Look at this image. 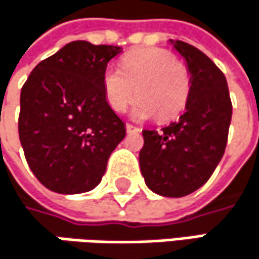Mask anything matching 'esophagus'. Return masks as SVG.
Instances as JSON below:
<instances>
[{"instance_id": "obj_1", "label": "esophagus", "mask_w": 259, "mask_h": 259, "mask_svg": "<svg viewBox=\"0 0 259 259\" xmlns=\"http://www.w3.org/2000/svg\"><path fill=\"white\" fill-rule=\"evenodd\" d=\"M126 130L129 132V133H132V132H141V129L139 127H136V126H133V124H126Z\"/></svg>"}]
</instances>
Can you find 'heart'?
I'll return each mask as SVG.
<instances>
[{
    "instance_id": "1",
    "label": "heart",
    "mask_w": 259,
    "mask_h": 259,
    "mask_svg": "<svg viewBox=\"0 0 259 259\" xmlns=\"http://www.w3.org/2000/svg\"><path fill=\"white\" fill-rule=\"evenodd\" d=\"M108 105L123 112L138 96L133 117L138 120L156 115L159 121L176 118L187 105L190 75L184 63L162 48H142L126 54L120 70L108 69L103 75Z\"/></svg>"
}]
</instances>
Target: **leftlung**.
<instances>
[{
  "instance_id": "1",
  "label": "left lung",
  "mask_w": 259,
  "mask_h": 259,
  "mask_svg": "<svg viewBox=\"0 0 259 259\" xmlns=\"http://www.w3.org/2000/svg\"><path fill=\"white\" fill-rule=\"evenodd\" d=\"M186 60L190 94L179 121L162 130H142L139 166L157 195L181 198L199 189L221 162L233 115L228 83L221 69L199 49L172 41Z\"/></svg>"
}]
</instances>
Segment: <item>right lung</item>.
<instances>
[{
  "label": "right lung",
  "mask_w": 259,
  "mask_h": 259,
  "mask_svg": "<svg viewBox=\"0 0 259 259\" xmlns=\"http://www.w3.org/2000/svg\"><path fill=\"white\" fill-rule=\"evenodd\" d=\"M120 52L85 40L67 43L38 63L22 87L19 139L32 174L52 192L94 189L126 136L103 91L108 63Z\"/></svg>",
  "instance_id": "1"
}]
</instances>
